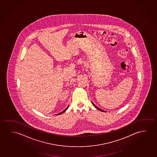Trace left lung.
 I'll return each instance as SVG.
<instances>
[{"instance_id": "8db88e82", "label": "left lung", "mask_w": 157, "mask_h": 157, "mask_svg": "<svg viewBox=\"0 0 157 157\" xmlns=\"http://www.w3.org/2000/svg\"><path fill=\"white\" fill-rule=\"evenodd\" d=\"M91 103H92V104H93V105H94V106H95V108H96L97 109V110H98L101 111H103V112H104V110H102V109H101L99 108H98V107H97V106H96V105H95V104H94V103H93V102H91Z\"/></svg>"}]
</instances>
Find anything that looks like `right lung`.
I'll return each mask as SVG.
<instances>
[{
    "label": "right lung",
    "instance_id": "right-lung-1",
    "mask_svg": "<svg viewBox=\"0 0 157 157\" xmlns=\"http://www.w3.org/2000/svg\"><path fill=\"white\" fill-rule=\"evenodd\" d=\"M68 106H67V107L66 108V109H65V110H64L63 111H62V112H61V113H58V114H57V115H61V113H64V111H66V110H67V109L68 108Z\"/></svg>",
    "mask_w": 157,
    "mask_h": 157
}]
</instances>
